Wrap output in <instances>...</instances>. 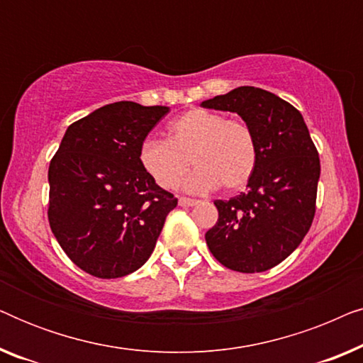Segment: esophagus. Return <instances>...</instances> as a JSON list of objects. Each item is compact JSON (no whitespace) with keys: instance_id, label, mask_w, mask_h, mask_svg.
<instances>
[{"instance_id":"34e87169","label":"esophagus","mask_w":363,"mask_h":363,"mask_svg":"<svg viewBox=\"0 0 363 363\" xmlns=\"http://www.w3.org/2000/svg\"><path fill=\"white\" fill-rule=\"evenodd\" d=\"M178 205H180V206H195V205H198V201L191 200V198L182 196V198H178Z\"/></svg>"}]
</instances>
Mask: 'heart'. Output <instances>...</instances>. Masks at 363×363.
Masks as SVG:
<instances>
[{"label": "heart", "mask_w": 363, "mask_h": 363, "mask_svg": "<svg viewBox=\"0 0 363 363\" xmlns=\"http://www.w3.org/2000/svg\"><path fill=\"white\" fill-rule=\"evenodd\" d=\"M138 160L163 190L180 185L193 163L196 172L186 180V190L206 193L221 186L235 191L256 170L257 142L245 121L226 118L208 108H191L168 125L167 140H143Z\"/></svg>", "instance_id": "b5f03b06"}]
</instances>
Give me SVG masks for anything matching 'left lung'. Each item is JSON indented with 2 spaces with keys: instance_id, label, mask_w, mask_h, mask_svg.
Segmentation results:
<instances>
[{
  "instance_id": "1",
  "label": "left lung",
  "mask_w": 363,
  "mask_h": 363,
  "mask_svg": "<svg viewBox=\"0 0 363 363\" xmlns=\"http://www.w3.org/2000/svg\"><path fill=\"white\" fill-rule=\"evenodd\" d=\"M201 107L236 112L257 142L247 190L215 201L218 221L206 245L228 269H271L301 245L315 215L320 160L309 128L294 106L259 87L233 89Z\"/></svg>"
}]
</instances>
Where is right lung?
Instances as JSON below:
<instances>
[{
	"instance_id": "add662e5",
	"label": "right lung",
	"mask_w": 363,
	"mask_h": 363,
	"mask_svg": "<svg viewBox=\"0 0 363 363\" xmlns=\"http://www.w3.org/2000/svg\"><path fill=\"white\" fill-rule=\"evenodd\" d=\"M170 108L113 102L71 123L49 165L51 230L74 264L101 279L150 257L177 198L138 160L148 132Z\"/></svg>"
}]
</instances>
